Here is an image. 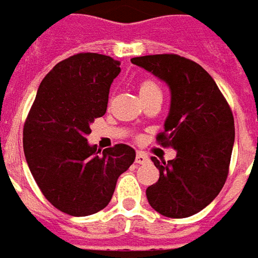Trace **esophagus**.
<instances>
[{
  "mask_svg": "<svg viewBox=\"0 0 258 258\" xmlns=\"http://www.w3.org/2000/svg\"><path fill=\"white\" fill-rule=\"evenodd\" d=\"M135 162H136L138 165H145V163H148V162H149V157L146 156L145 153H142V152H138Z\"/></svg>",
  "mask_w": 258,
  "mask_h": 258,
  "instance_id": "obj_1",
  "label": "esophagus"
}]
</instances>
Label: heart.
Wrapping results in <instances>:
<instances>
[{
	"label": "heart",
	"mask_w": 258,
	"mask_h": 258,
	"mask_svg": "<svg viewBox=\"0 0 258 258\" xmlns=\"http://www.w3.org/2000/svg\"><path fill=\"white\" fill-rule=\"evenodd\" d=\"M155 93L162 92H160L159 85H157L153 79H143L141 84H139V95H141L142 99L148 98L150 95H155Z\"/></svg>",
	"instance_id": "1"
}]
</instances>
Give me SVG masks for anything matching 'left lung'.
<instances>
[{
  "label": "left lung",
  "mask_w": 258,
  "mask_h": 258,
  "mask_svg": "<svg viewBox=\"0 0 258 258\" xmlns=\"http://www.w3.org/2000/svg\"><path fill=\"white\" fill-rule=\"evenodd\" d=\"M170 89V109L157 142L173 148V160L159 162V180L146 189L157 213L183 219L210 205L226 183L234 145V119L213 78L174 53L132 58Z\"/></svg>",
  "instance_id": "obj_1"
}]
</instances>
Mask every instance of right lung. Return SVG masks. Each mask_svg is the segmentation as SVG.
Instances as JSON below:
<instances>
[{
    "instance_id": "obj_1",
    "label": "right lung",
    "mask_w": 258,
    "mask_h": 258,
    "mask_svg": "<svg viewBox=\"0 0 258 258\" xmlns=\"http://www.w3.org/2000/svg\"><path fill=\"white\" fill-rule=\"evenodd\" d=\"M120 62L101 53H77L42 79L24 125V153L46 200L63 213L84 217L105 209L117 177L135 162L119 143L96 150L88 143L91 123L105 115Z\"/></svg>"
}]
</instances>
